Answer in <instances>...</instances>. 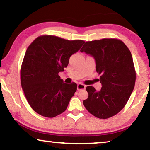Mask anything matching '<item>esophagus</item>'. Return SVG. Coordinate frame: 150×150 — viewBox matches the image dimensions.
Here are the masks:
<instances>
[{
	"label": "esophagus",
	"instance_id": "obj_1",
	"mask_svg": "<svg viewBox=\"0 0 150 150\" xmlns=\"http://www.w3.org/2000/svg\"><path fill=\"white\" fill-rule=\"evenodd\" d=\"M85 87H86V86L83 84H81V83H79V84L77 85V90L78 91L85 89Z\"/></svg>",
	"mask_w": 150,
	"mask_h": 150
}]
</instances>
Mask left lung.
Segmentation results:
<instances>
[{
	"instance_id": "left-lung-1",
	"label": "left lung",
	"mask_w": 150,
	"mask_h": 150,
	"mask_svg": "<svg viewBox=\"0 0 150 150\" xmlns=\"http://www.w3.org/2000/svg\"><path fill=\"white\" fill-rule=\"evenodd\" d=\"M80 51L94 57L102 84L98 91L92 86L87 87L88 97L83 105L96 118L116 115L126 105L135 85L136 71L130 51L121 40L112 38L87 42Z\"/></svg>"
}]
</instances>
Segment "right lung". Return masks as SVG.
I'll return each instance as SVG.
<instances>
[{"instance_id": "right-lung-1", "label": "right lung", "mask_w": 150, "mask_h": 150, "mask_svg": "<svg viewBox=\"0 0 150 150\" xmlns=\"http://www.w3.org/2000/svg\"><path fill=\"white\" fill-rule=\"evenodd\" d=\"M84 43L45 35L38 37L27 48L20 80L27 101L35 112L54 118L67 109L77 86L64 83L58 73L64 71L70 57Z\"/></svg>"}]
</instances>
